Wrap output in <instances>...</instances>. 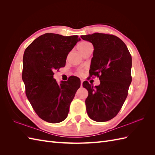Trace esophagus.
Returning a JSON list of instances; mask_svg holds the SVG:
<instances>
[{
  "label": "esophagus",
  "mask_w": 155,
  "mask_h": 155,
  "mask_svg": "<svg viewBox=\"0 0 155 155\" xmlns=\"http://www.w3.org/2000/svg\"><path fill=\"white\" fill-rule=\"evenodd\" d=\"M83 79H81V87H82V85H83Z\"/></svg>",
  "instance_id": "obj_1"
}]
</instances>
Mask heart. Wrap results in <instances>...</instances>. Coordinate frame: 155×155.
<instances>
[{
	"mask_svg": "<svg viewBox=\"0 0 155 155\" xmlns=\"http://www.w3.org/2000/svg\"><path fill=\"white\" fill-rule=\"evenodd\" d=\"M91 47H92V46L90 43H88L87 41H83L78 45V50H79V52L82 54L83 52H85V51H87L88 48H90ZM77 74L79 75H81L83 74V70H78Z\"/></svg>",
	"mask_w": 155,
	"mask_h": 155,
	"instance_id": "1",
	"label": "heart"
}]
</instances>
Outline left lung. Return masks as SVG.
Segmentation results:
<instances>
[{"label": "left lung", "instance_id": "1", "mask_svg": "<svg viewBox=\"0 0 155 155\" xmlns=\"http://www.w3.org/2000/svg\"><path fill=\"white\" fill-rule=\"evenodd\" d=\"M81 37L94 46L89 73L100 81L95 87L87 81L83 83L88 92L87 114L96 121H109L118 114L127 96L132 81V58L125 44L115 35L94 33Z\"/></svg>", "mask_w": 155, "mask_h": 155}]
</instances>
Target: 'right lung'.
<instances>
[{
    "label": "right lung",
    "instance_id": "1",
    "mask_svg": "<svg viewBox=\"0 0 155 155\" xmlns=\"http://www.w3.org/2000/svg\"><path fill=\"white\" fill-rule=\"evenodd\" d=\"M80 40L78 35L47 33L37 37L25 51L22 78L26 94L36 114L47 122L59 123L67 118L80 87L77 78L60 85L54 79V72L65 66L68 53Z\"/></svg>",
    "mask_w": 155,
    "mask_h": 155
}]
</instances>
